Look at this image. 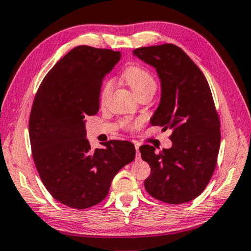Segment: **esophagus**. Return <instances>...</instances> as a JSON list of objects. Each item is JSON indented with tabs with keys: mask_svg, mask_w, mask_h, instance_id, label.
Wrapping results in <instances>:
<instances>
[{
	"mask_svg": "<svg viewBox=\"0 0 251 251\" xmlns=\"http://www.w3.org/2000/svg\"><path fill=\"white\" fill-rule=\"evenodd\" d=\"M139 147H140V145L139 143H135V150H136V159H140V152H139Z\"/></svg>",
	"mask_w": 251,
	"mask_h": 251,
	"instance_id": "34e87169",
	"label": "esophagus"
}]
</instances>
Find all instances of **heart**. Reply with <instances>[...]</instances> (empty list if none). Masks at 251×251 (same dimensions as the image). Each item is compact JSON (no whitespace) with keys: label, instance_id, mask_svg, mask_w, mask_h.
Here are the masks:
<instances>
[{"label":"heart","instance_id":"b5f03b06","mask_svg":"<svg viewBox=\"0 0 251 251\" xmlns=\"http://www.w3.org/2000/svg\"><path fill=\"white\" fill-rule=\"evenodd\" d=\"M124 79L126 80V82L128 83V86L131 87L133 93H134L138 98L145 94H155L157 88L156 80L152 76L151 73L147 71L146 69L141 68V66H129V68L125 71V73H124ZM113 86H115V82H113V80L111 79L106 80L104 82V85L102 86L101 94H100V101H101V103H104L106 101V99L109 98L110 94H111ZM138 125L139 122L125 123L126 128H134Z\"/></svg>","mask_w":251,"mask_h":251}]
</instances>
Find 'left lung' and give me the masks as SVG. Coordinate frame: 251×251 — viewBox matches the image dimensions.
<instances>
[{"mask_svg": "<svg viewBox=\"0 0 251 251\" xmlns=\"http://www.w3.org/2000/svg\"><path fill=\"white\" fill-rule=\"evenodd\" d=\"M133 53L156 69L160 101L150 123L171 129L172 147L143 145L140 152L150 166L146 190L153 199L180 204L196 199L211 179L220 147V123L204 75L175 45L142 47Z\"/></svg>", "mask_w": 251, "mask_h": 251, "instance_id": "8db88e82", "label": "left lung"}]
</instances>
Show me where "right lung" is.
Listing matches in <instances>:
<instances>
[{
	"label": "right lung",
	"instance_id": "add662e5",
	"mask_svg": "<svg viewBox=\"0 0 251 251\" xmlns=\"http://www.w3.org/2000/svg\"><path fill=\"white\" fill-rule=\"evenodd\" d=\"M120 57L75 47L47 73L33 102L28 129L36 170L52 198L70 208L102 202L113 176L135 157L132 142L111 140L92 150L86 139L85 118L98 113L103 79Z\"/></svg>",
	"mask_w": 251,
	"mask_h": 251
}]
</instances>
